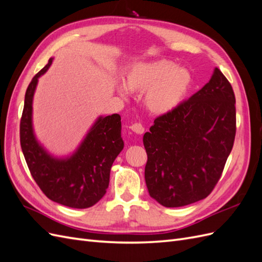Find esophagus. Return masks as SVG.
<instances>
[{
    "mask_svg": "<svg viewBox=\"0 0 262 262\" xmlns=\"http://www.w3.org/2000/svg\"><path fill=\"white\" fill-rule=\"evenodd\" d=\"M130 129L138 134H142L144 132V126L142 125L140 122H134L130 125Z\"/></svg>",
    "mask_w": 262,
    "mask_h": 262,
    "instance_id": "34e87169",
    "label": "esophagus"
}]
</instances>
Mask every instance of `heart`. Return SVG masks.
<instances>
[{"mask_svg": "<svg viewBox=\"0 0 262 262\" xmlns=\"http://www.w3.org/2000/svg\"><path fill=\"white\" fill-rule=\"evenodd\" d=\"M124 84L134 92H146L144 102L150 113L167 114L177 108L191 84V75L184 68H176L175 63L161 60L148 63H137L124 76ZM122 96L125 89L118 87Z\"/></svg>", "mask_w": 262, "mask_h": 262, "instance_id": "1", "label": "heart"}]
</instances>
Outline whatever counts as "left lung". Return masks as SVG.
Masks as SVG:
<instances>
[{"mask_svg":"<svg viewBox=\"0 0 262 262\" xmlns=\"http://www.w3.org/2000/svg\"><path fill=\"white\" fill-rule=\"evenodd\" d=\"M235 101L231 83L215 68L200 91L155 119L143 144L146 187L158 203L185 207L212 192L234 145Z\"/></svg>","mask_w":262,"mask_h":262,"instance_id":"obj_1","label":"left lung"}]
</instances>
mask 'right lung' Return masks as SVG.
<instances>
[{
    "label": "right lung",
    "instance_id": "1",
    "mask_svg": "<svg viewBox=\"0 0 262 262\" xmlns=\"http://www.w3.org/2000/svg\"><path fill=\"white\" fill-rule=\"evenodd\" d=\"M51 63L52 58L27 87L19 125L21 150L31 176L47 198L69 208H91L105 195L113 163L123 148L121 117H99L71 157L59 160L49 155L35 138L31 114L38 78Z\"/></svg>",
    "mask_w": 262,
    "mask_h": 262
}]
</instances>
